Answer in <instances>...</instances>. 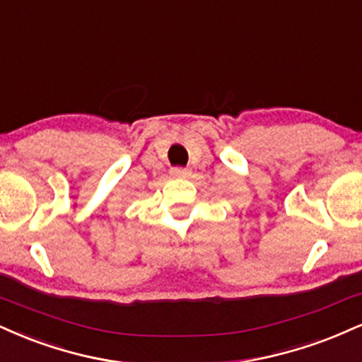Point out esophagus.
Here are the masks:
<instances>
[{
  "mask_svg": "<svg viewBox=\"0 0 362 362\" xmlns=\"http://www.w3.org/2000/svg\"><path fill=\"white\" fill-rule=\"evenodd\" d=\"M172 175L173 177H185V175H189V170L175 167V168H172Z\"/></svg>",
  "mask_w": 362,
  "mask_h": 362,
  "instance_id": "34e87169",
  "label": "esophagus"
}]
</instances>
